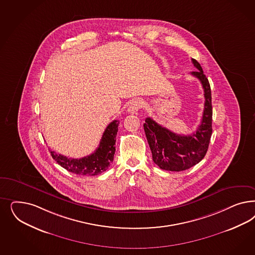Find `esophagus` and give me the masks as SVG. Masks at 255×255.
<instances>
[{"label": "esophagus", "instance_id": "esophagus-1", "mask_svg": "<svg viewBox=\"0 0 255 255\" xmlns=\"http://www.w3.org/2000/svg\"><path fill=\"white\" fill-rule=\"evenodd\" d=\"M142 107V102L140 101V99H135L133 100L130 105L128 106V113L134 115V114H137L138 111L140 110V108Z\"/></svg>", "mask_w": 255, "mask_h": 255}]
</instances>
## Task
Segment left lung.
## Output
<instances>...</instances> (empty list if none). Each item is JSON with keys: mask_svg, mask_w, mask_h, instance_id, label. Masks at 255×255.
Instances as JSON below:
<instances>
[{"mask_svg": "<svg viewBox=\"0 0 255 255\" xmlns=\"http://www.w3.org/2000/svg\"><path fill=\"white\" fill-rule=\"evenodd\" d=\"M197 71L191 75L202 83L205 96L203 118L197 130L190 135H180L163 128L147 117L143 128L152 152L153 161L160 169L172 172L188 170L206 156L212 135V104L210 84L203 68L195 59H191Z\"/></svg>", "mask_w": 255, "mask_h": 255, "instance_id": "left-lung-1", "label": "left lung"}]
</instances>
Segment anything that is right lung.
I'll list each match as a JSON object with an SVG mask.
<instances>
[{
  "label": "right lung",
  "instance_id": "right-lung-1",
  "mask_svg": "<svg viewBox=\"0 0 255 255\" xmlns=\"http://www.w3.org/2000/svg\"><path fill=\"white\" fill-rule=\"evenodd\" d=\"M119 122L117 120L108 125L102 135L99 147L89 156L82 158H69L50 151L52 158L68 172L80 175H98L105 172L114 160L116 134Z\"/></svg>",
  "mask_w": 255,
  "mask_h": 255
}]
</instances>
